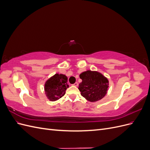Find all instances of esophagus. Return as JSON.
<instances>
[{"label":"esophagus","instance_id":"1","mask_svg":"<svg viewBox=\"0 0 150 150\" xmlns=\"http://www.w3.org/2000/svg\"><path fill=\"white\" fill-rule=\"evenodd\" d=\"M73 86H78V83H77V82H76V83L73 84Z\"/></svg>","mask_w":150,"mask_h":150}]
</instances>
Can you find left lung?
<instances>
[{"label": "left lung", "instance_id": "1", "mask_svg": "<svg viewBox=\"0 0 150 150\" xmlns=\"http://www.w3.org/2000/svg\"><path fill=\"white\" fill-rule=\"evenodd\" d=\"M82 82L79 84L81 96L90 102H96L107 94L109 81L98 71H86L79 75Z\"/></svg>", "mask_w": 150, "mask_h": 150}]
</instances>
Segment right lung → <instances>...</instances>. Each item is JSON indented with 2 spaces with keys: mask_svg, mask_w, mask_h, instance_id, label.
I'll return each mask as SVG.
<instances>
[{
  "mask_svg": "<svg viewBox=\"0 0 150 150\" xmlns=\"http://www.w3.org/2000/svg\"><path fill=\"white\" fill-rule=\"evenodd\" d=\"M67 76L62 74H56L46 81L44 84V91L47 99L55 101L62 98L69 88L67 83Z\"/></svg>",
  "mask_w": 150,
  "mask_h": 150,
  "instance_id": "obj_1",
  "label": "right lung"
}]
</instances>
